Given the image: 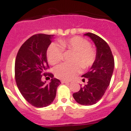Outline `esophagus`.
I'll return each instance as SVG.
<instances>
[{"instance_id":"34e87169","label":"esophagus","mask_w":131,"mask_h":131,"mask_svg":"<svg viewBox=\"0 0 131 131\" xmlns=\"http://www.w3.org/2000/svg\"><path fill=\"white\" fill-rule=\"evenodd\" d=\"M61 83H67V84L69 83L68 81H64V80H62V81H61Z\"/></svg>"}]
</instances>
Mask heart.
<instances>
[{"label": "heart", "instance_id": "b5f03b06", "mask_svg": "<svg viewBox=\"0 0 131 131\" xmlns=\"http://www.w3.org/2000/svg\"><path fill=\"white\" fill-rule=\"evenodd\" d=\"M59 45L52 43L47 49V56L48 62L55 65L63 58V50H69L75 52L72 64L63 63L56 66L54 69V74L58 78L62 80H70L81 71L83 67H91L96 58V50L86 39L75 36L66 39L59 40Z\"/></svg>", "mask_w": 131, "mask_h": 131}]
</instances>
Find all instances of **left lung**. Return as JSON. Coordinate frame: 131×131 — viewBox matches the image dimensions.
<instances>
[{"mask_svg": "<svg viewBox=\"0 0 131 131\" xmlns=\"http://www.w3.org/2000/svg\"><path fill=\"white\" fill-rule=\"evenodd\" d=\"M84 35L89 37L95 44L96 58L91 69L82 75L88 79L87 84L73 94V96L80 104L91 106L102 98L108 87L114 68V58L109 45L104 39L94 33H87Z\"/></svg>", "mask_w": 131, "mask_h": 131, "instance_id": "8db88e82", "label": "left lung"}]
</instances>
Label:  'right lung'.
I'll list each match as a JSON object with an SVG mask.
<instances>
[{
  "label": "right lung",
  "mask_w": 131,
  "mask_h": 131,
  "mask_svg": "<svg viewBox=\"0 0 131 131\" xmlns=\"http://www.w3.org/2000/svg\"><path fill=\"white\" fill-rule=\"evenodd\" d=\"M53 35L36 34L21 45L15 62V79L19 92L30 104L37 107L48 106L54 101L60 81L54 78L49 68L47 51ZM42 77H50L49 83Z\"/></svg>",
  "instance_id": "obj_1"
}]
</instances>
